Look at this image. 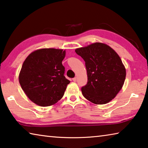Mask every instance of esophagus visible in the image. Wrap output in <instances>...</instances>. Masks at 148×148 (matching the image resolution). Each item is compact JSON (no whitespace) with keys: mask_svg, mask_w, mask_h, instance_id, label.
<instances>
[{"mask_svg":"<svg viewBox=\"0 0 148 148\" xmlns=\"http://www.w3.org/2000/svg\"><path fill=\"white\" fill-rule=\"evenodd\" d=\"M72 80H73L74 82H76L77 81V77H74L73 79H72Z\"/></svg>","mask_w":148,"mask_h":148,"instance_id":"esophagus-1","label":"esophagus"}]
</instances>
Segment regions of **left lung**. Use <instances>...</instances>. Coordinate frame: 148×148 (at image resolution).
<instances>
[{
	"mask_svg": "<svg viewBox=\"0 0 148 148\" xmlns=\"http://www.w3.org/2000/svg\"><path fill=\"white\" fill-rule=\"evenodd\" d=\"M86 62L88 82L82 87L84 97L95 104L114 99L123 86L126 69L120 57L111 47L95 42L75 49Z\"/></svg>",
	"mask_w": 148,
	"mask_h": 148,
	"instance_id": "obj_1",
	"label": "left lung"
}]
</instances>
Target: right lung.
<instances>
[{"label":"right lung","instance_id":"add662e5","mask_svg":"<svg viewBox=\"0 0 148 148\" xmlns=\"http://www.w3.org/2000/svg\"><path fill=\"white\" fill-rule=\"evenodd\" d=\"M66 51L42 48L30 53L23 62L19 82L27 97L38 106H52L64 95L69 79L62 64Z\"/></svg>","mask_w":148,"mask_h":148}]
</instances>
